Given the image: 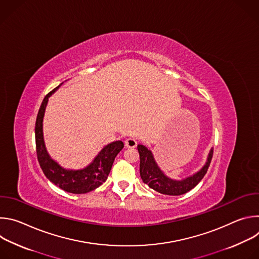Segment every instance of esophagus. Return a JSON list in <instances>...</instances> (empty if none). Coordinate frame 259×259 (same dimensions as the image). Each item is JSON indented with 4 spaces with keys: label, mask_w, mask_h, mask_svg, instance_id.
<instances>
[{
    "label": "esophagus",
    "mask_w": 259,
    "mask_h": 259,
    "mask_svg": "<svg viewBox=\"0 0 259 259\" xmlns=\"http://www.w3.org/2000/svg\"><path fill=\"white\" fill-rule=\"evenodd\" d=\"M125 145H126L127 147H130V149H133V147H135V146L137 145V141H136L135 138L130 137V138H127V139L125 140Z\"/></svg>",
    "instance_id": "34e87169"
}]
</instances>
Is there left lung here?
I'll return each instance as SVG.
<instances>
[{
	"mask_svg": "<svg viewBox=\"0 0 259 259\" xmlns=\"http://www.w3.org/2000/svg\"><path fill=\"white\" fill-rule=\"evenodd\" d=\"M137 150L140 158L139 171L142 181L156 192L169 196H180L194 189L207 173L213 156V149H211L207 162L200 171L182 180H174L160 169L152 152L145 145L138 144Z\"/></svg>",
	"mask_w": 259,
	"mask_h": 259,
	"instance_id": "8db88e82",
	"label": "left lung"
}]
</instances>
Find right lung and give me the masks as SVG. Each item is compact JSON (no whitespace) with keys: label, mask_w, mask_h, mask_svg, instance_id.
Wrapping results in <instances>:
<instances>
[{"label":"right lung","mask_w":259,"mask_h":259,"mask_svg":"<svg viewBox=\"0 0 259 259\" xmlns=\"http://www.w3.org/2000/svg\"><path fill=\"white\" fill-rule=\"evenodd\" d=\"M62 84V83H61ZM49 92L40 106L35 120V149L39 164L45 176L61 190L71 194H86L94 191L107 179L117 155L122 151L124 143L121 140L105 145L93 162L81 170H67L62 168L49 156L43 135V118L49 97L61 86Z\"/></svg>","instance_id":"right-lung-1"}]
</instances>
